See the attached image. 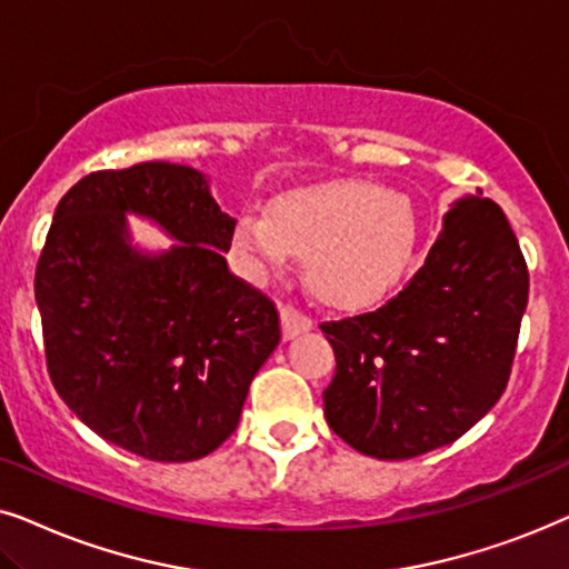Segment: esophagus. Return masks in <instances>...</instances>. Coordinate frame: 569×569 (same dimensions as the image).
I'll list each match as a JSON object with an SVG mask.
<instances>
[{"mask_svg": "<svg viewBox=\"0 0 569 569\" xmlns=\"http://www.w3.org/2000/svg\"><path fill=\"white\" fill-rule=\"evenodd\" d=\"M280 325H283V338L291 340V338L301 336V332L312 330V317L301 315L299 309H293V307H283L280 309Z\"/></svg>", "mask_w": 569, "mask_h": 569, "instance_id": "34e87169", "label": "esophagus"}]
</instances>
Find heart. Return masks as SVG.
I'll use <instances>...</instances> for the list:
<instances>
[{
	"label": "heart",
	"instance_id": "b5f03b06",
	"mask_svg": "<svg viewBox=\"0 0 569 569\" xmlns=\"http://www.w3.org/2000/svg\"><path fill=\"white\" fill-rule=\"evenodd\" d=\"M237 244L254 268H278L291 252H301L317 297L361 305L406 268L416 244V216L406 194L375 181H330L278 197L270 218L241 216Z\"/></svg>",
	"mask_w": 569,
	"mask_h": 569
}]
</instances>
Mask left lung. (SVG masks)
I'll list each match as a JSON object with an SVG mask.
<instances>
[{
    "label": "left lung",
    "instance_id": "1",
    "mask_svg": "<svg viewBox=\"0 0 569 569\" xmlns=\"http://www.w3.org/2000/svg\"><path fill=\"white\" fill-rule=\"evenodd\" d=\"M526 305L528 268L502 208L460 197L398 297L320 325L336 351L330 429L377 460L456 442L502 398Z\"/></svg>",
    "mask_w": 569,
    "mask_h": 569
}]
</instances>
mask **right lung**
Instances as JSON below:
<instances>
[{
	"mask_svg": "<svg viewBox=\"0 0 569 569\" xmlns=\"http://www.w3.org/2000/svg\"><path fill=\"white\" fill-rule=\"evenodd\" d=\"M127 212L178 244L158 256L132 248ZM233 226L206 173L166 161L93 171L59 200L36 268L47 367L106 442L184 463L237 429L280 322L226 264Z\"/></svg>",
	"mask_w": 569,
	"mask_h": 569,
	"instance_id": "1",
	"label": "right lung"
}]
</instances>
